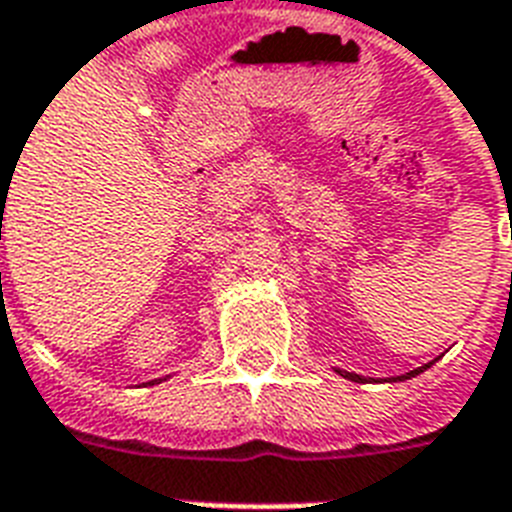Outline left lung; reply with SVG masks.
I'll return each instance as SVG.
<instances>
[{"label": "left lung", "mask_w": 512, "mask_h": 512, "mask_svg": "<svg viewBox=\"0 0 512 512\" xmlns=\"http://www.w3.org/2000/svg\"><path fill=\"white\" fill-rule=\"evenodd\" d=\"M430 364H425V366H417V369H412V372H406V374H401V377H390V382H401V380H412V377H417V374L420 372H425V369H428ZM337 374H342V377H348V380H353V382H366V377H361V374H353V372H342V369H335Z\"/></svg>", "instance_id": "obj_1"}]
</instances>
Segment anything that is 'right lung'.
I'll return each mask as SVG.
<instances>
[{"mask_svg": "<svg viewBox=\"0 0 512 512\" xmlns=\"http://www.w3.org/2000/svg\"><path fill=\"white\" fill-rule=\"evenodd\" d=\"M154 382H159V380H154ZM154 382H148V385H154Z\"/></svg>", "mask_w": 512, "mask_h": 512, "instance_id": "add662e5", "label": "right lung"}]
</instances>
